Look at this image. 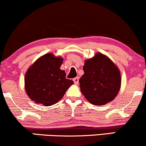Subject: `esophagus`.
I'll return each instance as SVG.
<instances>
[{
  "instance_id": "1",
  "label": "esophagus",
  "mask_w": 146,
  "mask_h": 146,
  "mask_svg": "<svg viewBox=\"0 0 146 146\" xmlns=\"http://www.w3.org/2000/svg\"><path fill=\"white\" fill-rule=\"evenodd\" d=\"M73 82H74V83L75 84H78L79 82V78H78V77H77V78H75L73 79Z\"/></svg>"
}]
</instances>
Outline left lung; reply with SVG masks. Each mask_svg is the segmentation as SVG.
<instances>
[{"mask_svg": "<svg viewBox=\"0 0 146 146\" xmlns=\"http://www.w3.org/2000/svg\"><path fill=\"white\" fill-rule=\"evenodd\" d=\"M83 70L84 73L79 82L81 92L88 101L102 105L114 99L120 90L121 77L111 60L98 53L86 61Z\"/></svg>", "mask_w": 146, "mask_h": 146, "instance_id": "1", "label": "left lung"}]
</instances>
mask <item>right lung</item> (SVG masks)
I'll use <instances>...</instances> for the list:
<instances>
[{"mask_svg": "<svg viewBox=\"0 0 146 146\" xmlns=\"http://www.w3.org/2000/svg\"><path fill=\"white\" fill-rule=\"evenodd\" d=\"M63 59L47 54L38 58L25 75L26 92L36 103L50 106L58 103L73 82L60 69Z\"/></svg>", "mask_w": 146, "mask_h": 146, "instance_id": "right-lung-1", "label": "right lung"}]
</instances>
